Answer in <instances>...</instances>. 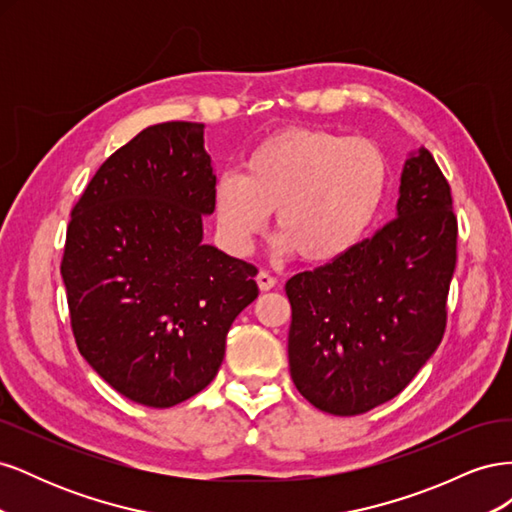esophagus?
Returning <instances> with one entry per match:
<instances>
[{"label": "esophagus", "instance_id": "34e87169", "mask_svg": "<svg viewBox=\"0 0 512 512\" xmlns=\"http://www.w3.org/2000/svg\"><path fill=\"white\" fill-rule=\"evenodd\" d=\"M256 284H258L260 290H271V288H275V277L267 271H260L256 275Z\"/></svg>", "mask_w": 512, "mask_h": 512}]
</instances>
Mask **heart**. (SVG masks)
Here are the masks:
<instances>
[{"label": "heart", "instance_id": "1", "mask_svg": "<svg viewBox=\"0 0 512 512\" xmlns=\"http://www.w3.org/2000/svg\"><path fill=\"white\" fill-rule=\"evenodd\" d=\"M389 188V162L365 138L290 128L265 138L241 173L215 185L226 239L247 250L275 213L282 250L324 265L348 254L374 224Z\"/></svg>", "mask_w": 512, "mask_h": 512}]
</instances>
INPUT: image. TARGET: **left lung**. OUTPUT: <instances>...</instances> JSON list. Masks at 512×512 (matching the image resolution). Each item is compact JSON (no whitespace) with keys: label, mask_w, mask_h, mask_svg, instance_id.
Returning a JSON list of instances; mask_svg holds the SVG:
<instances>
[{"label":"left lung","mask_w":512,"mask_h":512,"mask_svg":"<svg viewBox=\"0 0 512 512\" xmlns=\"http://www.w3.org/2000/svg\"><path fill=\"white\" fill-rule=\"evenodd\" d=\"M457 265L451 185L427 149L404 164L397 218L286 282L290 376L322 412H369L406 389L446 329Z\"/></svg>","instance_id":"1"}]
</instances>
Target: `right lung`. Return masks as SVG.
<instances>
[{"label":"right lung","instance_id":"obj_1","mask_svg":"<svg viewBox=\"0 0 512 512\" xmlns=\"http://www.w3.org/2000/svg\"><path fill=\"white\" fill-rule=\"evenodd\" d=\"M205 123L136 134L72 209L61 277L79 352L149 408L194 397L224 361L230 324L258 297L250 262L203 243L215 209Z\"/></svg>","mask_w":512,"mask_h":512}]
</instances>
